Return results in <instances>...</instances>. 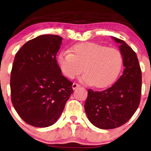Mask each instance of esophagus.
Returning a JSON list of instances; mask_svg holds the SVG:
<instances>
[{"instance_id": "esophagus-1", "label": "esophagus", "mask_w": 151, "mask_h": 151, "mask_svg": "<svg viewBox=\"0 0 151 151\" xmlns=\"http://www.w3.org/2000/svg\"><path fill=\"white\" fill-rule=\"evenodd\" d=\"M81 86H80L79 83H73V84H72V88H73L74 90V89H76L77 88H78V87H80Z\"/></svg>"}]
</instances>
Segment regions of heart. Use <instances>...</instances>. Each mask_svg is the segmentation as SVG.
I'll list each match as a JSON object with an SVG mask.
<instances>
[{
  "instance_id": "b5f03b06",
  "label": "heart",
  "mask_w": 151,
  "mask_h": 151,
  "mask_svg": "<svg viewBox=\"0 0 151 151\" xmlns=\"http://www.w3.org/2000/svg\"><path fill=\"white\" fill-rule=\"evenodd\" d=\"M62 73L74 79L82 72L81 81L98 88L114 83L121 72L123 58L121 51L113 47L93 42L78 43L69 51H61L57 58Z\"/></svg>"
}]
</instances>
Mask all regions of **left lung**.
<instances>
[{
    "label": "left lung",
    "instance_id": "left-lung-1",
    "mask_svg": "<svg viewBox=\"0 0 151 151\" xmlns=\"http://www.w3.org/2000/svg\"><path fill=\"white\" fill-rule=\"evenodd\" d=\"M112 38L120 45L123 73L104 91L88 89L84 104L90 122L103 129L116 128L127 123L138 108L142 93V70L136 53L123 40Z\"/></svg>",
    "mask_w": 151,
    "mask_h": 151
}]
</instances>
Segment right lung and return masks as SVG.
I'll return each mask as SVG.
<instances>
[{"instance_id":"obj_1","label":"right lung","mask_w":151,"mask_h":151,"mask_svg":"<svg viewBox=\"0 0 151 151\" xmlns=\"http://www.w3.org/2000/svg\"><path fill=\"white\" fill-rule=\"evenodd\" d=\"M63 38L43 35L25 43L17 51L10 77L11 100L26 123L52 125L73 93L72 83L62 75L56 56Z\"/></svg>"}]
</instances>
